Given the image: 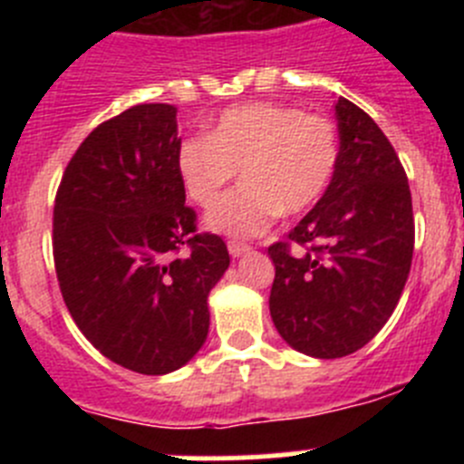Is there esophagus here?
Returning a JSON list of instances; mask_svg holds the SVG:
<instances>
[{
    "instance_id": "obj_1",
    "label": "esophagus",
    "mask_w": 464,
    "mask_h": 464,
    "mask_svg": "<svg viewBox=\"0 0 464 464\" xmlns=\"http://www.w3.org/2000/svg\"><path fill=\"white\" fill-rule=\"evenodd\" d=\"M249 249L251 246L245 245V242H237V240L228 242V254H231L233 258H240V256H245Z\"/></svg>"
}]
</instances>
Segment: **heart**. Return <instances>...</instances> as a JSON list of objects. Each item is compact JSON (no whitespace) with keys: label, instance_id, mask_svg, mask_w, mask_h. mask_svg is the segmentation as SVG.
Here are the masks:
<instances>
[{"label":"heart","instance_id":"1","mask_svg":"<svg viewBox=\"0 0 464 464\" xmlns=\"http://www.w3.org/2000/svg\"><path fill=\"white\" fill-rule=\"evenodd\" d=\"M336 125L276 102H246L219 114L208 137L177 150L181 184L208 206L242 172L245 184L210 206L206 224L231 236H258L280 213L298 215L325 195L339 168Z\"/></svg>","mask_w":464,"mask_h":464}]
</instances>
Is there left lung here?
<instances>
[{"label": "left lung", "mask_w": 464, "mask_h": 464, "mask_svg": "<svg viewBox=\"0 0 464 464\" xmlns=\"http://www.w3.org/2000/svg\"><path fill=\"white\" fill-rule=\"evenodd\" d=\"M341 157L314 208L269 246V312L303 354L357 353L386 325L404 292L415 245L413 204L400 157L354 102L339 98Z\"/></svg>", "instance_id": "left-lung-1"}]
</instances>
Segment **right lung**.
Instances as JSON below:
<instances>
[{"label":"right lung","mask_w":464,"mask_h":464,"mask_svg":"<svg viewBox=\"0 0 464 464\" xmlns=\"http://www.w3.org/2000/svg\"><path fill=\"white\" fill-rule=\"evenodd\" d=\"M177 107L143 102L98 125L55 195L53 260L89 343L128 371L166 375L208 334V294L228 269L219 236L198 233L177 170Z\"/></svg>","instance_id":"1"}]
</instances>
